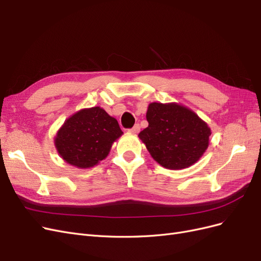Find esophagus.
<instances>
[{
    "label": "esophagus",
    "mask_w": 261,
    "mask_h": 261,
    "mask_svg": "<svg viewBox=\"0 0 261 261\" xmlns=\"http://www.w3.org/2000/svg\"><path fill=\"white\" fill-rule=\"evenodd\" d=\"M139 130H140V126H139V124H136L135 126H134V127H132L130 129H128V132H129V133H134V134H137V133H139Z\"/></svg>",
    "instance_id": "esophagus-1"
}]
</instances>
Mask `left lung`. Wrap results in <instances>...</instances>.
<instances>
[{"label": "left lung", "instance_id": "1", "mask_svg": "<svg viewBox=\"0 0 261 261\" xmlns=\"http://www.w3.org/2000/svg\"><path fill=\"white\" fill-rule=\"evenodd\" d=\"M146 117L149 125L138 137L164 168L180 170L191 167L209 146V126L186 107L152 102L148 106Z\"/></svg>", "mask_w": 261, "mask_h": 261}]
</instances>
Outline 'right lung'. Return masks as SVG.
Returning <instances> with one entry per match:
<instances>
[{
  "mask_svg": "<svg viewBox=\"0 0 261 261\" xmlns=\"http://www.w3.org/2000/svg\"><path fill=\"white\" fill-rule=\"evenodd\" d=\"M123 132L103 109L93 107L76 112L62 125L54 138L62 159L80 169L97 165L108 156Z\"/></svg>",
  "mask_w": 261,
  "mask_h": 261,
  "instance_id": "add662e5",
  "label": "right lung"
}]
</instances>
